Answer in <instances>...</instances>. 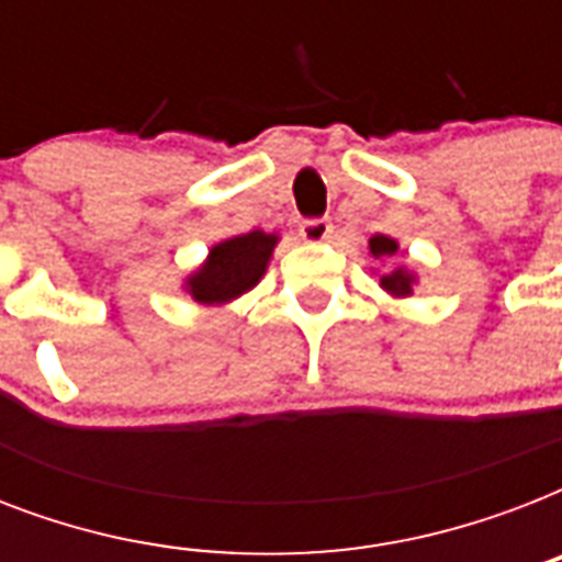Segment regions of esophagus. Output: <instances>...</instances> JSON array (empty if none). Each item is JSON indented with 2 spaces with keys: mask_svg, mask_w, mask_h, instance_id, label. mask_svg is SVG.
I'll list each match as a JSON object with an SVG mask.
<instances>
[{
  "mask_svg": "<svg viewBox=\"0 0 562 562\" xmlns=\"http://www.w3.org/2000/svg\"><path fill=\"white\" fill-rule=\"evenodd\" d=\"M329 233H333V224H329L326 218L300 221V236H303V241H308V245L324 241V238H329Z\"/></svg>",
  "mask_w": 562,
  "mask_h": 562,
  "instance_id": "34e87169",
  "label": "esophagus"
}]
</instances>
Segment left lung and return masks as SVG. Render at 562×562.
Here are the masks:
<instances>
[{
  "label": "left lung",
  "mask_w": 562,
  "mask_h": 562,
  "mask_svg": "<svg viewBox=\"0 0 562 562\" xmlns=\"http://www.w3.org/2000/svg\"><path fill=\"white\" fill-rule=\"evenodd\" d=\"M370 254H373V259L393 256L396 254V241L387 236H373L370 238ZM411 282H414V277L405 271H393L387 273V277H382V285L391 291V294H411Z\"/></svg>",
  "instance_id": "left-lung-1"
}]
</instances>
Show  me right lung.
<instances>
[{
    "mask_svg": "<svg viewBox=\"0 0 562 562\" xmlns=\"http://www.w3.org/2000/svg\"><path fill=\"white\" fill-rule=\"evenodd\" d=\"M273 245H277V236H268L262 229L215 245L206 265L194 277H189L192 297L212 306V303H227L245 294L247 289H254L271 259Z\"/></svg>",
    "mask_w": 562,
    "mask_h": 562,
    "instance_id": "right-lung-1",
    "label": "right lung"
}]
</instances>
